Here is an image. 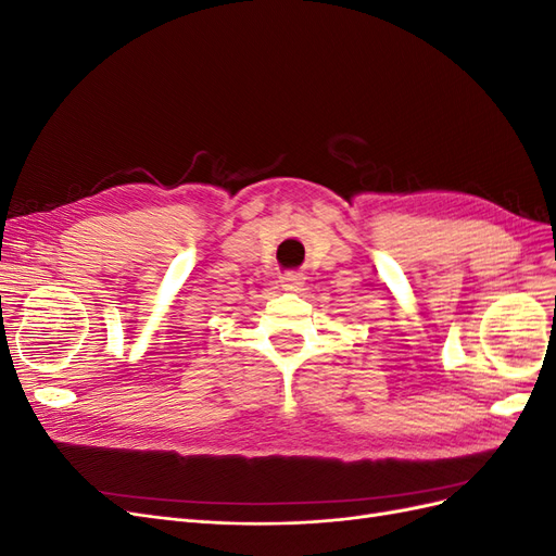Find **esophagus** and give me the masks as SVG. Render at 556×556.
<instances>
[{
  "label": "esophagus",
  "instance_id": "obj_1",
  "mask_svg": "<svg viewBox=\"0 0 556 556\" xmlns=\"http://www.w3.org/2000/svg\"><path fill=\"white\" fill-rule=\"evenodd\" d=\"M280 282H282V290H288V292L304 290V276L301 274H282Z\"/></svg>",
  "mask_w": 556,
  "mask_h": 556
}]
</instances>
